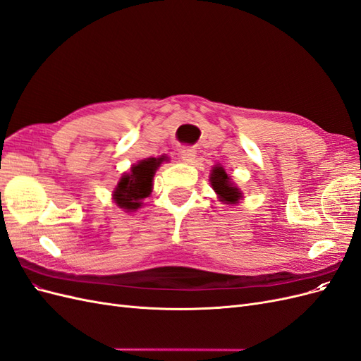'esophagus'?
<instances>
[{
	"mask_svg": "<svg viewBox=\"0 0 361 361\" xmlns=\"http://www.w3.org/2000/svg\"><path fill=\"white\" fill-rule=\"evenodd\" d=\"M195 158V150L191 147H182L179 150V159L182 162H192Z\"/></svg>",
	"mask_w": 361,
	"mask_h": 361,
	"instance_id": "obj_1",
	"label": "esophagus"
}]
</instances>
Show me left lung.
Returning <instances> with one entry per match:
<instances>
[{"label": "left lung", "instance_id": "left-lung-1", "mask_svg": "<svg viewBox=\"0 0 361 361\" xmlns=\"http://www.w3.org/2000/svg\"><path fill=\"white\" fill-rule=\"evenodd\" d=\"M209 182L218 200L226 204L233 206L244 199L243 191L238 188L236 183H233L232 176H228L221 164H216V166L212 167L209 174Z\"/></svg>", "mask_w": 361, "mask_h": 361}]
</instances>
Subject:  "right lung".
Listing matches in <instances>:
<instances>
[{"instance_id":"1","label":"right lung","mask_w":361,"mask_h":361,"mask_svg":"<svg viewBox=\"0 0 361 361\" xmlns=\"http://www.w3.org/2000/svg\"><path fill=\"white\" fill-rule=\"evenodd\" d=\"M166 157L145 158L123 173L113 191V202L125 212H134L143 206L154 188V176Z\"/></svg>"}]
</instances>
